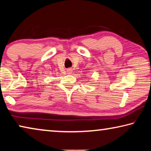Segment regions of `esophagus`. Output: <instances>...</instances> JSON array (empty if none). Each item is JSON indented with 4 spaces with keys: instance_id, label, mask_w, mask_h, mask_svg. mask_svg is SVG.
Masks as SVG:
<instances>
[{
    "instance_id": "34e87169",
    "label": "esophagus",
    "mask_w": 151,
    "mask_h": 151,
    "mask_svg": "<svg viewBox=\"0 0 151 151\" xmlns=\"http://www.w3.org/2000/svg\"><path fill=\"white\" fill-rule=\"evenodd\" d=\"M67 72H68V73H69V74H70V73H71V72H72V70H71V69H68V70H67Z\"/></svg>"
}]
</instances>
